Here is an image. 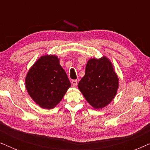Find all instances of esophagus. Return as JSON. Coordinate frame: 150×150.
I'll use <instances>...</instances> for the list:
<instances>
[{
  "label": "esophagus",
  "mask_w": 150,
  "mask_h": 150,
  "mask_svg": "<svg viewBox=\"0 0 150 150\" xmlns=\"http://www.w3.org/2000/svg\"><path fill=\"white\" fill-rule=\"evenodd\" d=\"M77 85H78L77 80H73V81H71V85H72L73 87H76V86H77Z\"/></svg>",
  "instance_id": "1"
}]
</instances>
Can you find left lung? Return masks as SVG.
Returning <instances> with one entry per match:
<instances>
[{"instance_id":"8db88e82","label":"left lung","mask_w":150,"mask_h":150,"mask_svg":"<svg viewBox=\"0 0 150 150\" xmlns=\"http://www.w3.org/2000/svg\"><path fill=\"white\" fill-rule=\"evenodd\" d=\"M78 87L88 103L96 109L108 105L117 92L119 79L113 65L106 57L88 61L85 74Z\"/></svg>"}]
</instances>
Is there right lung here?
I'll return each instance as SVG.
<instances>
[{"label":"right lung","instance_id":"1","mask_svg":"<svg viewBox=\"0 0 150 150\" xmlns=\"http://www.w3.org/2000/svg\"><path fill=\"white\" fill-rule=\"evenodd\" d=\"M25 85L28 94L40 107H55L70 87L71 83L55 55L40 57L26 74Z\"/></svg>","mask_w":150,"mask_h":150}]
</instances>
